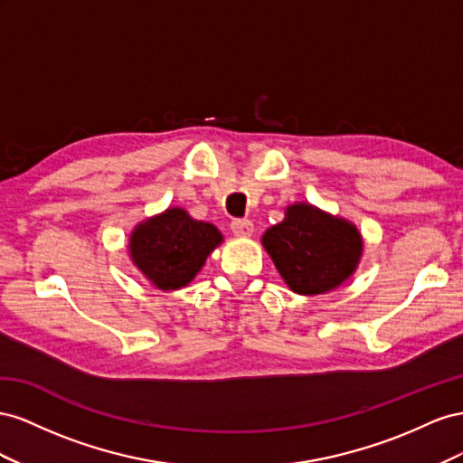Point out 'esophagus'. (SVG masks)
<instances>
[{
  "instance_id": "34e87169",
  "label": "esophagus",
  "mask_w": 463,
  "mask_h": 463,
  "mask_svg": "<svg viewBox=\"0 0 463 463\" xmlns=\"http://www.w3.org/2000/svg\"><path fill=\"white\" fill-rule=\"evenodd\" d=\"M231 229L234 234H239V236H250L254 232V224L250 219H234L231 222Z\"/></svg>"
}]
</instances>
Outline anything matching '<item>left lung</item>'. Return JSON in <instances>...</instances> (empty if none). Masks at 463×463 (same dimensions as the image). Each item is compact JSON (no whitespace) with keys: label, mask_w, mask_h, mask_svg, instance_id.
Listing matches in <instances>:
<instances>
[{"label":"left lung","mask_w":463,"mask_h":463,"mask_svg":"<svg viewBox=\"0 0 463 463\" xmlns=\"http://www.w3.org/2000/svg\"><path fill=\"white\" fill-rule=\"evenodd\" d=\"M263 246L285 283L298 295H318L341 285L363 252L351 222L307 203L287 207L285 221L268 229Z\"/></svg>","instance_id":"8db88e82"}]
</instances>
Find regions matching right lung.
Returning a JSON list of instances; mask_svg holds the SVG:
<instances>
[{
	"label": "right lung",
	"instance_id": "right-lung-1",
	"mask_svg": "<svg viewBox=\"0 0 463 463\" xmlns=\"http://www.w3.org/2000/svg\"><path fill=\"white\" fill-rule=\"evenodd\" d=\"M222 241L211 222L173 207L131 232L129 254L147 279L163 290L186 287Z\"/></svg>",
	"mask_w": 463,
	"mask_h": 463
}]
</instances>
